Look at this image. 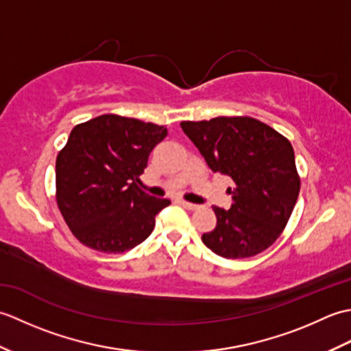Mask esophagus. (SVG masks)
Listing matches in <instances>:
<instances>
[{"instance_id": "obj_1", "label": "esophagus", "mask_w": 351, "mask_h": 351, "mask_svg": "<svg viewBox=\"0 0 351 351\" xmlns=\"http://www.w3.org/2000/svg\"><path fill=\"white\" fill-rule=\"evenodd\" d=\"M181 205L184 206V208H187V210H190V211H196L197 210V205H195V204H190V202H185V200H181Z\"/></svg>"}]
</instances>
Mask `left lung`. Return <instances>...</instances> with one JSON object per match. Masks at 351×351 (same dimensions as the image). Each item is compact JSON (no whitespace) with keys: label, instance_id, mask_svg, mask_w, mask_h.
I'll return each mask as SVG.
<instances>
[{"label":"left lung","instance_id":"left-lung-1","mask_svg":"<svg viewBox=\"0 0 351 351\" xmlns=\"http://www.w3.org/2000/svg\"><path fill=\"white\" fill-rule=\"evenodd\" d=\"M181 128L208 167L234 181L228 190L232 205L213 206L217 225L202 235L204 244L226 259L267 250L285 229L300 191L289 140L249 116L184 121Z\"/></svg>","mask_w":351,"mask_h":351}]
</instances>
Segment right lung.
<instances>
[{
  "instance_id": "add662e5",
  "label": "right lung",
  "mask_w": 351,
  "mask_h": 351,
  "mask_svg": "<svg viewBox=\"0 0 351 351\" xmlns=\"http://www.w3.org/2000/svg\"><path fill=\"white\" fill-rule=\"evenodd\" d=\"M166 126L102 114L73 126L56 161V199L77 240L102 253H123L145 241L155 215L170 205L138 187L149 154Z\"/></svg>"
}]
</instances>
